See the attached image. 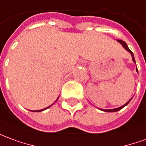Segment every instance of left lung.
Returning <instances> with one entry per match:
<instances>
[{"label": "left lung", "mask_w": 146, "mask_h": 146, "mask_svg": "<svg viewBox=\"0 0 146 146\" xmlns=\"http://www.w3.org/2000/svg\"><path fill=\"white\" fill-rule=\"evenodd\" d=\"M117 41L119 42H120L121 44L123 45V47H124V48L126 49V50H128V51L130 52V54H131V55H132V58H133V62H134V63H135V64H136V62H135V59H134V57H133V52L131 51V50H130V49H129V47H128V46L126 45V42H124V41H122V40H119V39H117ZM130 100H131V99H130V100H129V101L127 102L126 104H125L123 105V106H122V107H120V108H118L109 109V110H104V109H102V110H103L104 111H106V112H115V111H119V110H121V109L123 108H124L125 106H126V105L128 104H129V102H130Z\"/></svg>", "instance_id": "obj_1"}]
</instances>
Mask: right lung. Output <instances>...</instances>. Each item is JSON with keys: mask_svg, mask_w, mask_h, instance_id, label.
<instances>
[{"mask_svg": "<svg viewBox=\"0 0 146 146\" xmlns=\"http://www.w3.org/2000/svg\"><path fill=\"white\" fill-rule=\"evenodd\" d=\"M50 106H51V105H50ZM50 106H49V107H47V108H46L42 109V110H38V111H34V112H39V111H44V110H46V109H47V108H50Z\"/></svg>", "mask_w": 146, "mask_h": 146, "instance_id": "right-lung-1", "label": "right lung"}]
</instances>
